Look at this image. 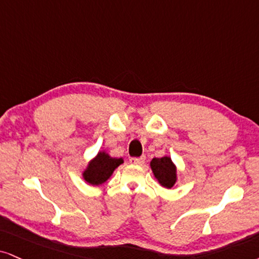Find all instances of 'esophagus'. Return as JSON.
Here are the masks:
<instances>
[{
  "label": "esophagus",
  "mask_w": 259,
  "mask_h": 259,
  "mask_svg": "<svg viewBox=\"0 0 259 259\" xmlns=\"http://www.w3.org/2000/svg\"><path fill=\"white\" fill-rule=\"evenodd\" d=\"M145 162V156H142V157H131L130 163L135 165H142Z\"/></svg>",
  "instance_id": "obj_1"
}]
</instances>
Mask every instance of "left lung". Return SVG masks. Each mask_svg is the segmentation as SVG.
<instances>
[{"label": "left lung", "mask_w": 259, "mask_h": 259, "mask_svg": "<svg viewBox=\"0 0 259 259\" xmlns=\"http://www.w3.org/2000/svg\"><path fill=\"white\" fill-rule=\"evenodd\" d=\"M152 173L158 184L164 188H171L178 181L177 165L169 156H163L161 158H152L150 162Z\"/></svg>", "instance_id": "8db88e82"}]
</instances>
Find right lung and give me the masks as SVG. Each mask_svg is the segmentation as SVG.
<instances>
[{"label": "right lung", "mask_w": 259, "mask_h": 259, "mask_svg": "<svg viewBox=\"0 0 259 259\" xmlns=\"http://www.w3.org/2000/svg\"><path fill=\"white\" fill-rule=\"evenodd\" d=\"M122 163V158L111 157L105 150H101L94 158L89 161L81 173L82 179L92 186H98L104 184L113 175L115 169Z\"/></svg>", "instance_id": "right-lung-1"}]
</instances>
